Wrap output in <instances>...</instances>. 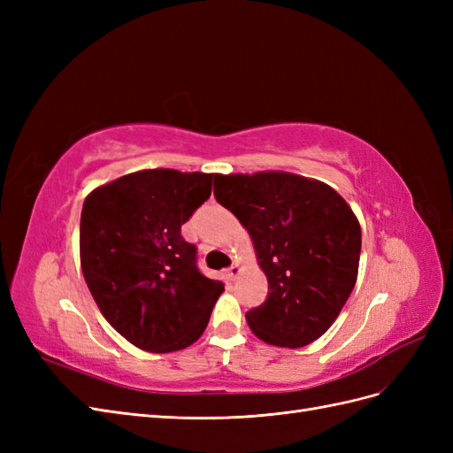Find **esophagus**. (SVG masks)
I'll return each mask as SVG.
<instances>
[{"label":"esophagus","instance_id":"1","mask_svg":"<svg viewBox=\"0 0 453 453\" xmlns=\"http://www.w3.org/2000/svg\"><path fill=\"white\" fill-rule=\"evenodd\" d=\"M240 273V265L236 263V265H232L228 270H226V276H228V280H236V276Z\"/></svg>","mask_w":453,"mask_h":453}]
</instances>
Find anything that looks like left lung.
I'll return each mask as SVG.
<instances>
[{
  "label": "left lung",
  "instance_id": "1",
  "mask_svg": "<svg viewBox=\"0 0 453 453\" xmlns=\"http://www.w3.org/2000/svg\"><path fill=\"white\" fill-rule=\"evenodd\" d=\"M217 202L250 232L268 296L245 313L257 338L303 348L334 323L359 272L361 226L333 187L289 172L215 175Z\"/></svg>",
  "mask_w": 453,
  "mask_h": 453
}]
</instances>
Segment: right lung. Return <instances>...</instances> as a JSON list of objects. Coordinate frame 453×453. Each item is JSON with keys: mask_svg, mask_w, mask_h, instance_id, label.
Masks as SVG:
<instances>
[{"mask_svg": "<svg viewBox=\"0 0 453 453\" xmlns=\"http://www.w3.org/2000/svg\"><path fill=\"white\" fill-rule=\"evenodd\" d=\"M213 173L140 170L105 183L81 211V268L104 318L150 353L185 349L202 336L225 285L200 273L181 236L211 195Z\"/></svg>", "mask_w": 453, "mask_h": 453, "instance_id": "1", "label": "right lung"}]
</instances>
